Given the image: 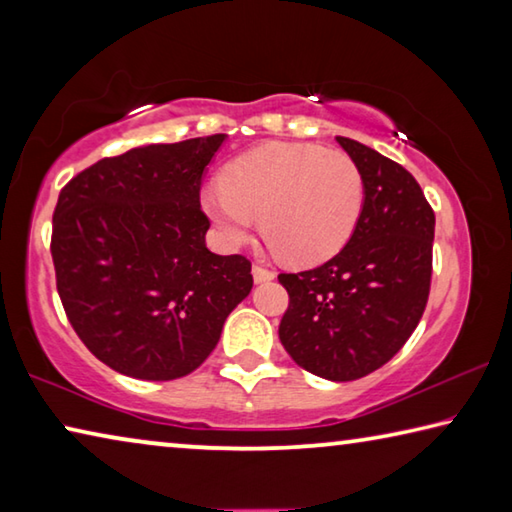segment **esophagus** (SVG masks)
<instances>
[{"label": "esophagus", "mask_w": 512, "mask_h": 512, "mask_svg": "<svg viewBox=\"0 0 512 512\" xmlns=\"http://www.w3.org/2000/svg\"><path fill=\"white\" fill-rule=\"evenodd\" d=\"M253 280H255V284L271 282V280H275V273L271 271V268H264V266H253Z\"/></svg>", "instance_id": "obj_1"}]
</instances>
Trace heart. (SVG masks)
Instances as JSON below:
<instances>
[{"mask_svg":"<svg viewBox=\"0 0 512 512\" xmlns=\"http://www.w3.org/2000/svg\"><path fill=\"white\" fill-rule=\"evenodd\" d=\"M359 164L316 144L271 142L225 167L201 194L203 212L228 246L253 237L262 216L268 244L289 264L311 266L348 244L363 210Z\"/></svg>","mask_w":512,"mask_h":512,"instance_id":"heart-1","label":"heart"}]
</instances>
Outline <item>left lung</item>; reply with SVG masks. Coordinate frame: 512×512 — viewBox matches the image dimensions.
<instances>
[{"label": "left lung", "instance_id": "1", "mask_svg": "<svg viewBox=\"0 0 512 512\" xmlns=\"http://www.w3.org/2000/svg\"><path fill=\"white\" fill-rule=\"evenodd\" d=\"M336 142L361 169L363 210L339 255L277 277L289 291L280 341L311 375L352 381L391 361L418 327L436 216L402 164L350 137Z\"/></svg>", "mask_w": 512, "mask_h": 512}]
</instances>
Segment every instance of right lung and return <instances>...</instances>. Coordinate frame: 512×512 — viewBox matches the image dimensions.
<instances>
[{
  "label": "right lung",
  "mask_w": 512,
  "mask_h": 512,
  "mask_svg": "<svg viewBox=\"0 0 512 512\" xmlns=\"http://www.w3.org/2000/svg\"><path fill=\"white\" fill-rule=\"evenodd\" d=\"M225 137L135 146L81 171L58 196V296L85 348L121 375H189L253 289L246 257L205 246L201 185Z\"/></svg>",
  "instance_id": "right-lung-1"
}]
</instances>
